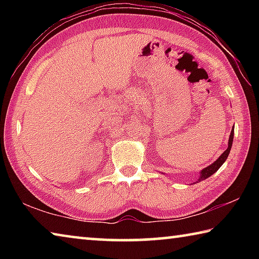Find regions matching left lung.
<instances>
[{
    "label": "left lung",
    "mask_w": 259,
    "mask_h": 259,
    "mask_svg": "<svg viewBox=\"0 0 259 259\" xmlns=\"http://www.w3.org/2000/svg\"><path fill=\"white\" fill-rule=\"evenodd\" d=\"M233 137H234V126L233 129H232L231 131V135H230V138H229V147H227V150L223 153V154L218 157V159L213 162L212 164H210L209 166H207V168L202 169V171L200 172V177H199V181L198 182H201V181H204V179H207L208 177L211 176V175H213L214 172L217 171V170L221 168V166L223 165V163L226 161L227 156H229L230 154V151H231V147H232V143H233Z\"/></svg>",
    "instance_id": "obj_1"
}]
</instances>
